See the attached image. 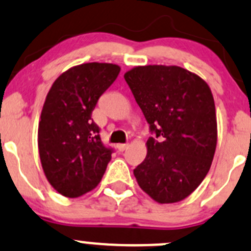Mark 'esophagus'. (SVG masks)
I'll return each instance as SVG.
<instances>
[{"mask_svg":"<svg viewBox=\"0 0 251 251\" xmlns=\"http://www.w3.org/2000/svg\"><path fill=\"white\" fill-rule=\"evenodd\" d=\"M128 149V144H118L117 145V150L120 152H123V151H126V150Z\"/></svg>","mask_w":251,"mask_h":251,"instance_id":"1","label":"esophagus"}]
</instances>
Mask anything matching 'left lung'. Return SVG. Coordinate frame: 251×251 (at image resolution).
Listing matches in <instances>:
<instances>
[{
  "label": "left lung",
  "mask_w": 251,
  "mask_h": 251,
  "mask_svg": "<svg viewBox=\"0 0 251 251\" xmlns=\"http://www.w3.org/2000/svg\"><path fill=\"white\" fill-rule=\"evenodd\" d=\"M125 79L152 134L146 158L134 169L136 181L156 202H180L201 185L215 153L210 88L180 66H136Z\"/></svg>",
  "instance_id": "8db88e82"
}]
</instances>
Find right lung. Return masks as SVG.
<instances>
[{
  "label": "right lung",
  "instance_id": "add662e5",
  "mask_svg": "<svg viewBox=\"0 0 251 251\" xmlns=\"http://www.w3.org/2000/svg\"><path fill=\"white\" fill-rule=\"evenodd\" d=\"M120 71L115 64H82L61 74L48 92L38 125V151L49 183L65 197L97 187L111 161L113 150L102 144L92 112Z\"/></svg>",
  "mask_w": 251,
  "mask_h": 251
}]
</instances>
